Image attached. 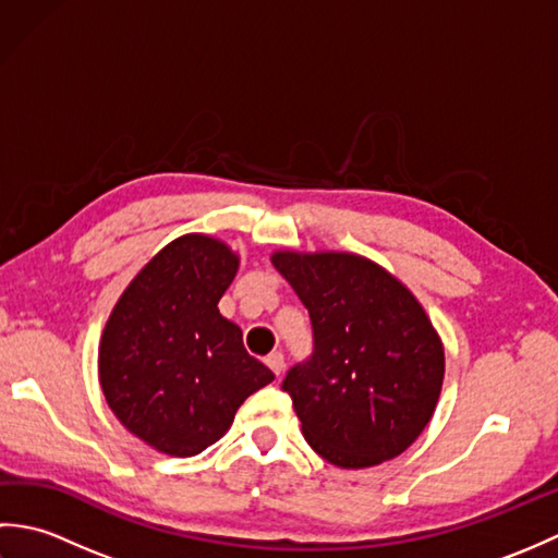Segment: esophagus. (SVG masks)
Listing matches in <instances>:
<instances>
[{
    "mask_svg": "<svg viewBox=\"0 0 558 558\" xmlns=\"http://www.w3.org/2000/svg\"><path fill=\"white\" fill-rule=\"evenodd\" d=\"M266 364H268V369H270L272 374L280 376L282 366H286V357H282V352H270L268 357H266Z\"/></svg>",
    "mask_w": 558,
    "mask_h": 558,
    "instance_id": "34e87169",
    "label": "esophagus"
}]
</instances>
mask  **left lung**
<instances>
[{"label": "left lung", "instance_id": "1", "mask_svg": "<svg viewBox=\"0 0 558 558\" xmlns=\"http://www.w3.org/2000/svg\"><path fill=\"white\" fill-rule=\"evenodd\" d=\"M270 264L314 328V354L282 381L306 444L342 470L400 456L429 424L444 386V342L424 306L360 254L282 248Z\"/></svg>", "mask_w": 558, "mask_h": 558}]
</instances>
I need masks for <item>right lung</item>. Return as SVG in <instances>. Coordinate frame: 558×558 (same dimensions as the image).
I'll return each instance as SVG.
<instances>
[{
	"instance_id": "add662e5",
	"label": "right lung",
	"mask_w": 558,
	"mask_h": 558,
	"mask_svg": "<svg viewBox=\"0 0 558 558\" xmlns=\"http://www.w3.org/2000/svg\"><path fill=\"white\" fill-rule=\"evenodd\" d=\"M236 268L240 256L216 236H177L136 272L105 324V400L158 453H201L276 378L244 350L242 328L218 312Z\"/></svg>"
}]
</instances>
